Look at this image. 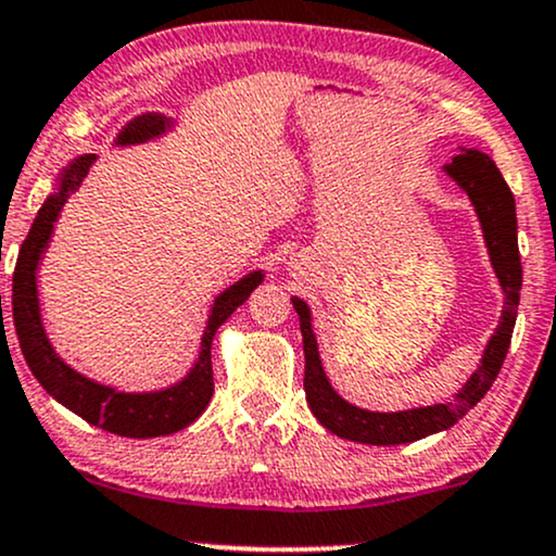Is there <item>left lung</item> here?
<instances>
[{
  "label": "left lung",
  "mask_w": 556,
  "mask_h": 556,
  "mask_svg": "<svg viewBox=\"0 0 556 556\" xmlns=\"http://www.w3.org/2000/svg\"><path fill=\"white\" fill-rule=\"evenodd\" d=\"M447 173L464 186L473 206H477L481 227H484V240L486 249H490L492 266L505 290L503 318H500L497 331H494L490 344H486L484 359H481L479 370L469 378L464 391L456 393V399L445 401V404L425 406V409L378 414L346 404V401L329 386L318 359L316 337H313L311 329V311H307L303 300L292 298V305H295L300 316V331H303L305 346L303 386L307 406L316 414L318 422L324 425L326 430L339 434V438L367 445H399L414 443V440L427 438V434L432 432L447 430V427L456 425L466 412L473 409V406L484 399V393L490 391L500 367L505 363L507 350H510L515 316H518L520 285H523L513 191L507 189L497 165H494L484 152L477 150L460 152V155L453 157V163L447 165Z\"/></svg>",
  "instance_id": "left-lung-1"
}]
</instances>
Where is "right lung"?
I'll use <instances>...</instances> for the list:
<instances>
[{"label":"right lung","mask_w":556,"mask_h":556,"mask_svg":"<svg viewBox=\"0 0 556 556\" xmlns=\"http://www.w3.org/2000/svg\"><path fill=\"white\" fill-rule=\"evenodd\" d=\"M165 124L168 122L163 116L147 113V116H139L131 124H126V129L118 134V142H144V139L157 137L160 131H165ZM92 160H96L92 155L75 160L64 173L62 191L46 199V204L38 210V217L33 219L28 238L20 245L15 274H12V320H15L20 350H23L30 372L59 404L79 414L85 422L103 427V430L122 434V438H160V434H170L189 427L206 409L214 393V331L230 318V313L238 305L249 300L253 287L261 282V274H249V277L240 279L238 285H232L230 290H225L223 295L214 300L210 324H206L202 339V352H199V363L189 372V378L180 380L178 386L160 393H137L134 396V393H116L113 388L98 386L92 380L77 376L72 367H66L56 357V352L51 350L49 339L43 333L36 298V266L38 258H41V251L49 243L53 223H56L66 197L83 184Z\"/></svg>","instance_id":"1"}]
</instances>
